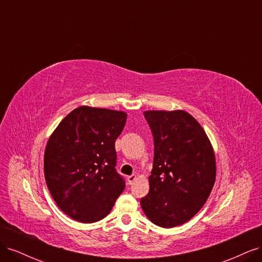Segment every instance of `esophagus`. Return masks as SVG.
<instances>
[{"label": "esophagus", "instance_id": "1", "mask_svg": "<svg viewBox=\"0 0 262 262\" xmlns=\"http://www.w3.org/2000/svg\"><path fill=\"white\" fill-rule=\"evenodd\" d=\"M137 179V176L136 175H131V176H128V184L129 185H132L134 181H136Z\"/></svg>", "mask_w": 262, "mask_h": 262}]
</instances>
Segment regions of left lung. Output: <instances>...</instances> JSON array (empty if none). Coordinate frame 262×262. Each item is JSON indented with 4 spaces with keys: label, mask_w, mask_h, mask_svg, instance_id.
Here are the masks:
<instances>
[{
    "label": "left lung",
    "mask_w": 262,
    "mask_h": 262,
    "mask_svg": "<svg viewBox=\"0 0 262 262\" xmlns=\"http://www.w3.org/2000/svg\"><path fill=\"white\" fill-rule=\"evenodd\" d=\"M144 117L154 138V162L141 207L155 225L175 227L207 202L215 182V155L200 123L184 110H147Z\"/></svg>",
    "instance_id": "8db88e82"
}]
</instances>
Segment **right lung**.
I'll use <instances>...</instances> for the list:
<instances>
[{
	"mask_svg": "<svg viewBox=\"0 0 262 262\" xmlns=\"http://www.w3.org/2000/svg\"><path fill=\"white\" fill-rule=\"evenodd\" d=\"M126 121L117 110L81 106L59 123L45 149L47 186L58 207L82 223L106 217L125 187L115 142Z\"/></svg>",
	"mask_w": 262,
	"mask_h": 262,
	"instance_id": "1",
	"label": "right lung"
}]
</instances>
